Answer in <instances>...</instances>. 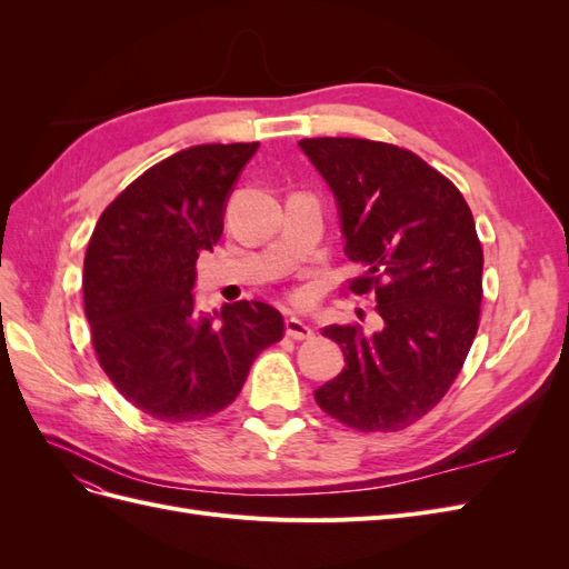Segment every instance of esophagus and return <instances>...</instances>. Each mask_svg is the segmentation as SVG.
<instances>
[{
  "instance_id": "obj_1",
  "label": "esophagus",
  "mask_w": 569,
  "mask_h": 569,
  "mask_svg": "<svg viewBox=\"0 0 569 569\" xmlns=\"http://www.w3.org/2000/svg\"><path fill=\"white\" fill-rule=\"evenodd\" d=\"M284 327H287V335L291 337V339H313V327L308 325V322H303V320H299V318H287V322H284Z\"/></svg>"
}]
</instances>
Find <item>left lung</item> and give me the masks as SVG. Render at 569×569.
I'll return each instance as SVG.
<instances>
[{
  "instance_id": "obj_1",
  "label": "left lung",
  "mask_w": 569,
  "mask_h": 569,
  "mask_svg": "<svg viewBox=\"0 0 569 569\" xmlns=\"http://www.w3.org/2000/svg\"><path fill=\"white\" fill-rule=\"evenodd\" d=\"M299 147L335 192L343 251L366 272L353 295H375L382 327L330 325L343 368L318 406L358 432H399L451 389L479 327L481 253L458 187L418 153L356 137Z\"/></svg>"
}]
</instances>
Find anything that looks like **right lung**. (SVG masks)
<instances>
[{
    "label": "right lung",
    "instance_id": "add662e5",
    "mask_svg": "<svg viewBox=\"0 0 569 569\" xmlns=\"http://www.w3.org/2000/svg\"><path fill=\"white\" fill-rule=\"evenodd\" d=\"M258 142L182 149L130 182L97 220L82 297L101 370L161 422L228 408L256 356L282 339L280 311L261 301L194 308L197 258L213 251L232 184Z\"/></svg>",
    "mask_w": 569,
    "mask_h": 569
}]
</instances>
